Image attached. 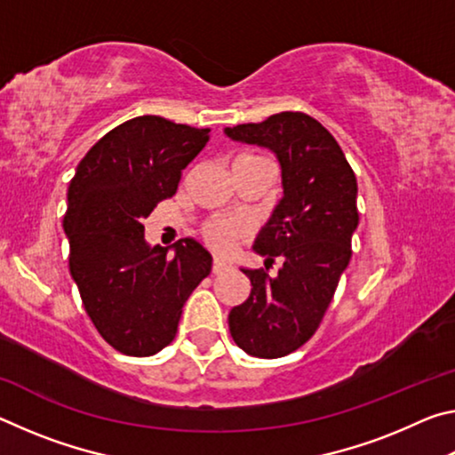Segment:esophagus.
Returning <instances> with one entry per match:
<instances>
[{
	"instance_id": "esophagus-1",
	"label": "esophagus",
	"mask_w": 455,
	"mask_h": 455,
	"mask_svg": "<svg viewBox=\"0 0 455 455\" xmlns=\"http://www.w3.org/2000/svg\"><path fill=\"white\" fill-rule=\"evenodd\" d=\"M227 268H228V263H227V260L214 259V263H212V273H214V275H219V273H222V271H227Z\"/></svg>"
}]
</instances>
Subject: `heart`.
I'll list each match as a JSON object with an SVG mask.
<instances>
[{"label":"heart","instance_id":"1","mask_svg":"<svg viewBox=\"0 0 455 455\" xmlns=\"http://www.w3.org/2000/svg\"><path fill=\"white\" fill-rule=\"evenodd\" d=\"M243 158H260V156H241ZM246 233V222L235 217H217L209 220L203 228V235L206 238L214 251L227 252L233 249V244L238 236H243Z\"/></svg>","mask_w":455,"mask_h":455}]
</instances>
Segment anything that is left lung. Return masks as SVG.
Listing matches in <instances>:
<instances>
[{"label":"left lung","instance_id":"8db88e82","mask_svg":"<svg viewBox=\"0 0 455 455\" xmlns=\"http://www.w3.org/2000/svg\"><path fill=\"white\" fill-rule=\"evenodd\" d=\"M235 142L271 150L281 166L283 196L252 251L279 275L241 268L251 295L228 313L235 343L252 357L276 359L309 341L351 259L359 225L357 180L329 130L303 112H281L260 124L225 128Z\"/></svg>","mask_w":455,"mask_h":455}]
</instances>
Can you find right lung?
Wrapping results in <instances>:
<instances>
[{"label":"right lung","instance_id":"1","mask_svg":"<svg viewBox=\"0 0 455 455\" xmlns=\"http://www.w3.org/2000/svg\"><path fill=\"white\" fill-rule=\"evenodd\" d=\"M209 128L138 116L92 146L68 188L64 233L84 309L114 349L148 357L179 329L182 307L212 268L195 238L150 246L144 219L179 188Z\"/></svg>","mask_w":455,"mask_h":455}]
</instances>
